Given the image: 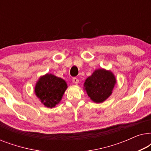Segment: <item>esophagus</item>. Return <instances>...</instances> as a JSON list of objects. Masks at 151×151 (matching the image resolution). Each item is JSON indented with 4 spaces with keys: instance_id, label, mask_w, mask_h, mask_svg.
<instances>
[{
    "instance_id": "34e87169",
    "label": "esophagus",
    "mask_w": 151,
    "mask_h": 151,
    "mask_svg": "<svg viewBox=\"0 0 151 151\" xmlns=\"http://www.w3.org/2000/svg\"><path fill=\"white\" fill-rule=\"evenodd\" d=\"M72 81H73V84H78V83H79V80L76 78H73V79H72Z\"/></svg>"
}]
</instances>
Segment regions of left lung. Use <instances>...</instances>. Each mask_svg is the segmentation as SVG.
<instances>
[{"label":"left lung","mask_w":151,"mask_h":151,"mask_svg":"<svg viewBox=\"0 0 151 151\" xmlns=\"http://www.w3.org/2000/svg\"><path fill=\"white\" fill-rule=\"evenodd\" d=\"M116 83L113 72L101 68L95 70L85 80L84 90L93 102L102 103L111 96Z\"/></svg>","instance_id":"1"}]
</instances>
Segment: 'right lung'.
<instances>
[{
    "label": "right lung",
    "mask_w": 151,
    "mask_h": 151,
    "mask_svg": "<svg viewBox=\"0 0 151 151\" xmlns=\"http://www.w3.org/2000/svg\"><path fill=\"white\" fill-rule=\"evenodd\" d=\"M67 87V82L63 78L46 73L37 80L34 91L45 106L52 109L60 102Z\"/></svg>",
    "instance_id": "1"
}]
</instances>
